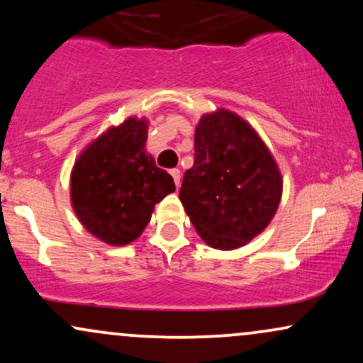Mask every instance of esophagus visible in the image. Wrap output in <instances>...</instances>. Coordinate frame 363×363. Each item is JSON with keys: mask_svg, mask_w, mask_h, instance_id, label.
<instances>
[{"mask_svg": "<svg viewBox=\"0 0 363 363\" xmlns=\"http://www.w3.org/2000/svg\"><path fill=\"white\" fill-rule=\"evenodd\" d=\"M170 176L174 177V182H176L177 187L181 186V170H179V169H172V170H170Z\"/></svg>", "mask_w": 363, "mask_h": 363, "instance_id": "1", "label": "esophagus"}]
</instances>
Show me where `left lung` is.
I'll use <instances>...</instances> for the list:
<instances>
[{
  "instance_id": "1",
  "label": "left lung",
  "mask_w": 363,
  "mask_h": 363,
  "mask_svg": "<svg viewBox=\"0 0 363 363\" xmlns=\"http://www.w3.org/2000/svg\"><path fill=\"white\" fill-rule=\"evenodd\" d=\"M281 187L277 162L251 124L227 109L199 119L194 164L179 199L208 245L230 251L259 235L277 213Z\"/></svg>"
}]
</instances>
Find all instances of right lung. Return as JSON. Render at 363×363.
<instances>
[{
	"mask_svg": "<svg viewBox=\"0 0 363 363\" xmlns=\"http://www.w3.org/2000/svg\"><path fill=\"white\" fill-rule=\"evenodd\" d=\"M147 119L128 118L82 152L72 170V205L83 227L111 245L145 230L157 203L176 191L145 150Z\"/></svg>",
	"mask_w": 363,
	"mask_h": 363,
	"instance_id": "1",
	"label": "right lung"
}]
</instances>
